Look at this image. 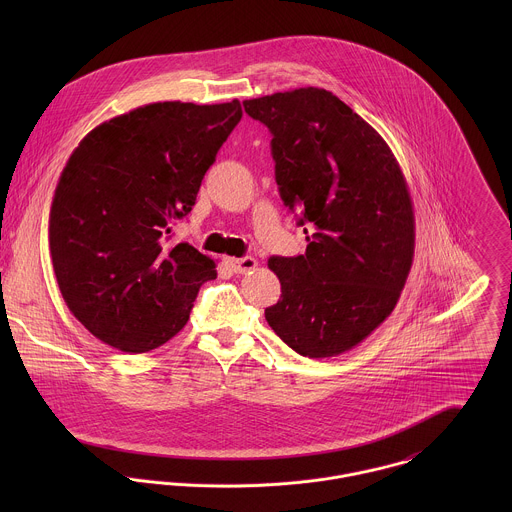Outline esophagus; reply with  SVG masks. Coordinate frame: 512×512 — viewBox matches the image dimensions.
<instances>
[{
    "label": "esophagus",
    "mask_w": 512,
    "mask_h": 512,
    "mask_svg": "<svg viewBox=\"0 0 512 512\" xmlns=\"http://www.w3.org/2000/svg\"><path fill=\"white\" fill-rule=\"evenodd\" d=\"M226 264L230 266V270L234 274H248V272H252L258 266V262L254 258H250V256H246V258H228Z\"/></svg>",
    "instance_id": "34e87169"
}]
</instances>
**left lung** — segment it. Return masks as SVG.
I'll list each match as a JSON object with an SVG mask.
<instances>
[{"label": "left lung", "mask_w": 512, "mask_h": 512, "mask_svg": "<svg viewBox=\"0 0 512 512\" xmlns=\"http://www.w3.org/2000/svg\"><path fill=\"white\" fill-rule=\"evenodd\" d=\"M272 132L276 181L299 211L305 254L270 258L282 284L266 321L295 353L337 357L392 313L414 260L404 173L382 136L325 88L244 100Z\"/></svg>", "instance_id": "8db88e82"}]
</instances>
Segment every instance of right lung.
Wrapping results in <instances>:
<instances>
[{"instance_id": "add662e5", "label": "right lung", "mask_w": 512, "mask_h": 512, "mask_svg": "<svg viewBox=\"0 0 512 512\" xmlns=\"http://www.w3.org/2000/svg\"><path fill=\"white\" fill-rule=\"evenodd\" d=\"M242 118L224 104L153 102L102 122L59 177L49 248L61 295L102 343L147 353L189 321L215 262L187 242L167 244L195 205L217 151Z\"/></svg>"}]
</instances>
